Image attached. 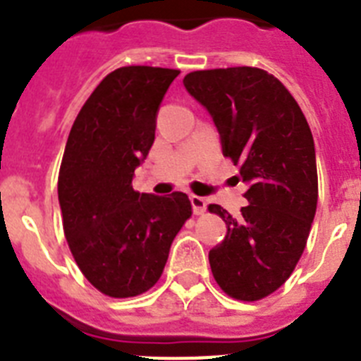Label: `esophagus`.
Returning a JSON list of instances; mask_svg holds the SVG:
<instances>
[{
  "label": "esophagus",
  "instance_id": "1",
  "mask_svg": "<svg viewBox=\"0 0 361 361\" xmlns=\"http://www.w3.org/2000/svg\"><path fill=\"white\" fill-rule=\"evenodd\" d=\"M190 200H191V206H193V213H195V215H202V213L206 212V206H208V202H206V199H204V197L191 195Z\"/></svg>",
  "mask_w": 361,
  "mask_h": 361
}]
</instances>
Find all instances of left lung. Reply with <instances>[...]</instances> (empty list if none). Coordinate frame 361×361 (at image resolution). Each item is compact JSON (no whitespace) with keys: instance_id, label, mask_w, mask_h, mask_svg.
<instances>
[{"instance_id":"left-lung-1","label":"left lung","mask_w":361,"mask_h":361,"mask_svg":"<svg viewBox=\"0 0 361 361\" xmlns=\"http://www.w3.org/2000/svg\"><path fill=\"white\" fill-rule=\"evenodd\" d=\"M184 86L208 108L224 157L250 186L238 219L208 206L228 226L209 251L213 279L231 298L257 302L291 276L307 244L318 204L311 128L288 88L262 68L197 70Z\"/></svg>"}]
</instances>
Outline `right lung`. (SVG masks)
<instances>
[{"label":"right lung","mask_w":361,"mask_h":361,"mask_svg":"<svg viewBox=\"0 0 361 361\" xmlns=\"http://www.w3.org/2000/svg\"><path fill=\"white\" fill-rule=\"evenodd\" d=\"M180 70L121 66L99 82L73 121L57 195L63 229L85 279L111 298L152 289L191 216L186 193L133 190V171L155 141L161 101Z\"/></svg>","instance_id":"right-lung-1"}]
</instances>
